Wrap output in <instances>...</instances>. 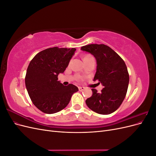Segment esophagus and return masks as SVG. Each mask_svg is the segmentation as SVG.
<instances>
[{
    "instance_id": "1",
    "label": "esophagus",
    "mask_w": 156,
    "mask_h": 156,
    "mask_svg": "<svg viewBox=\"0 0 156 156\" xmlns=\"http://www.w3.org/2000/svg\"><path fill=\"white\" fill-rule=\"evenodd\" d=\"M78 88H79V91H83V90H84V87H79Z\"/></svg>"
}]
</instances>
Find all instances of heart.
I'll return each mask as SVG.
<instances>
[{
	"label": "heart",
	"mask_w": 156,
	"mask_h": 156,
	"mask_svg": "<svg viewBox=\"0 0 156 156\" xmlns=\"http://www.w3.org/2000/svg\"><path fill=\"white\" fill-rule=\"evenodd\" d=\"M90 56V55H87V56H84V58H87V57H88V56Z\"/></svg>",
	"instance_id": "b5f03b06"
}]
</instances>
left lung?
Instances as JSON below:
<instances>
[{
  "label": "left lung",
  "instance_id": "8db88e82",
  "mask_svg": "<svg viewBox=\"0 0 156 156\" xmlns=\"http://www.w3.org/2000/svg\"><path fill=\"white\" fill-rule=\"evenodd\" d=\"M96 58L97 68L94 81L104 87L100 92L92 88V96L86 100L87 106L98 114L109 115L119 108L126 97L129 81L127 66L120 56L104 44L81 47Z\"/></svg>",
  "mask_w": 156,
  "mask_h": 156
}]
</instances>
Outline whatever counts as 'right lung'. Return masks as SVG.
<instances>
[{
  "label": "right lung",
  "instance_id": "1",
  "mask_svg": "<svg viewBox=\"0 0 156 156\" xmlns=\"http://www.w3.org/2000/svg\"><path fill=\"white\" fill-rule=\"evenodd\" d=\"M76 51L75 48H48L37 53L28 66L25 85L33 104L46 114L66 107L73 94L79 90L72 84L64 86L58 81Z\"/></svg>",
  "mask_w": 156,
  "mask_h": 156
}]
</instances>
